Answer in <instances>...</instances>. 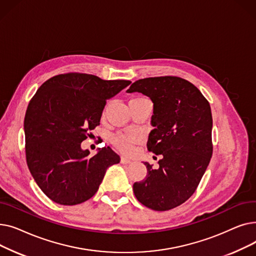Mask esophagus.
<instances>
[{
    "mask_svg": "<svg viewBox=\"0 0 256 256\" xmlns=\"http://www.w3.org/2000/svg\"><path fill=\"white\" fill-rule=\"evenodd\" d=\"M120 163H121V164H130V163H132V160H130V158H126V156H121Z\"/></svg>",
    "mask_w": 256,
    "mask_h": 256,
    "instance_id": "obj_1",
    "label": "esophagus"
}]
</instances>
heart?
Segmentation results:
<instances>
[{
	"label": "heart",
	"mask_w": 256,
	"mask_h": 256,
	"mask_svg": "<svg viewBox=\"0 0 256 256\" xmlns=\"http://www.w3.org/2000/svg\"><path fill=\"white\" fill-rule=\"evenodd\" d=\"M141 137L137 132H119L112 138V142L119 150L130 154L134 150V145L140 141Z\"/></svg>",
	"instance_id": "b5f03b06"
}]
</instances>
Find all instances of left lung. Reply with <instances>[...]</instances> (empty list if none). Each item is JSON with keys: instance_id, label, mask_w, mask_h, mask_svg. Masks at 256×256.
Here are the masks:
<instances>
[{"instance_id": "left-lung-1", "label": "left lung", "mask_w": 256, "mask_h": 256, "mask_svg": "<svg viewBox=\"0 0 256 256\" xmlns=\"http://www.w3.org/2000/svg\"><path fill=\"white\" fill-rule=\"evenodd\" d=\"M126 92H141L154 102L147 150L162 154L160 167L144 163L146 178L134 184L138 201L154 210H169L189 199L212 154L210 106L197 87L178 76L146 78Z\"/></svg>"}]
</instances>
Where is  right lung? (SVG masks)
<instances>
[{"label":"right lung","instance_id":"right-lung-1","mask_svg":"<svg viewBox=\"0 0 256 256\" xmlns=\"http://www.w3.org/2000/svg\"><path fill=\"white\" fill-rule=\"evenodd\" d=\"M130 83L68 72L46 80L30 100L24 121L26 164L54 202L76 206L90 199L106 170L120 162L109 146L89 156L80 143L100 126L106 100Z\"/></svg>","mask_w":256,"mask_h":256}]
</instances>
